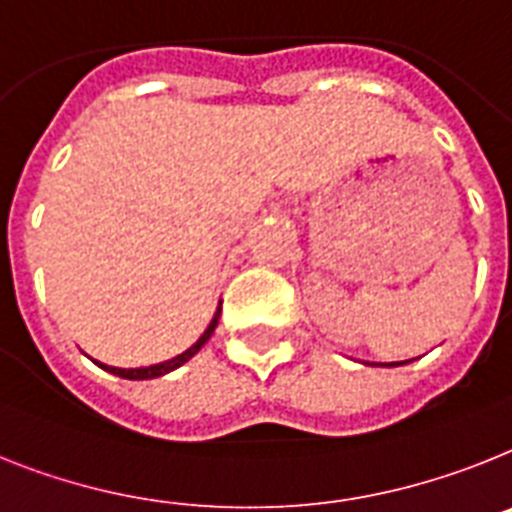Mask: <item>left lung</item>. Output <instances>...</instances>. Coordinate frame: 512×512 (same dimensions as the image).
Returning a JSON list of instances; mask_svg holds the SVG:
<instances>
[{"mask_svg":"<svg viewBox=\"0 0 512 512\" xmlns=\"http://www.w3.org/2000/svg\"><path fill=\"white\" fill-rule=\"evenodd\" d=\"M395 364H398V362H390V364H385V367H395ZM403 364V362H401Z\"/></svg>","mask_w":512,"mask_h":512,"instance_id":"obj_1","label":"left lung"}]
</instances>
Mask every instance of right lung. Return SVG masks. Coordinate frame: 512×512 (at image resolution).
Listing matches in <instances>:
<instances>
[{"mask_svg":"<svg viewBox=\"0 0 512 512\" xmlns=\"http://www.w3.org/2000/svg\"><path fill=\"white\" fill-rule=\"evenodd\" d=\"M218 320H221V302H218V309L216 315H213V320H210V325L205 328V333L200 338H197L195 343H192L190 349L182 351L179 356H174V359H166V362H158V364H150V367H135V369H122V367H109V364H101L96 362L98 367L106 369V372H111V375L117 377H124V380H153V377H161V375H169V372H174V369L182 367L184 362H190L192 356L197 354V351L203 349L205 343L210 341V336H213V330H216Z\"/></svg>","mask_w":512,"mask_h":512,"instance_id":"add662e5","label":"right lung"}]
</instances>
